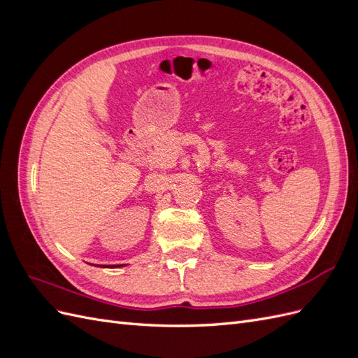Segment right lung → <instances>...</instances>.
Wrapping results in <instances>:
<instances>
[{"instance_id": "add662e5", "label": "right lung", "mask_w": 358, "mask_h": 358, "mask_svg": "<svg viewBox=\"0 0 358 358\" xmlns=\"http://www.w3.org/2000/svg\"><path fill=\"white\" fill-rule=\"evenodd\" d=\"M100 267H119V266H100Z\"/></svg>"}]
</instances>
